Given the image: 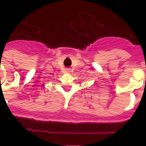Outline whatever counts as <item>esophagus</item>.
Returning a JSON list of instances; mask_svg holds the SVG:
<instances>
[{
  "label": "esophagus",
  "instance_id": "obj_1",
  "mask_svg": "<svg viewBox=\"0 0 146 146\" xmlns=\"http://www.w3.org/2000/svg\"><path fill=\"white\" fill-rule=\"evenodd\" d=\"M66 71L68 72H71V69H66Z\"/></svg>",
  "mask_w": 146,
  "mask_h": 146
}]
</instances>
